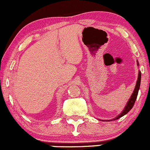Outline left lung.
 I'll use <instances>...</instances> for the list:
<instances>
[{"label": "left lung", "mask_w": 150, "mask_h": 150, "mask_svg": "<svg viewBox=\"0 0 150 150\" xmlns=\"http://www.w3.org/2000/svg\"><path fill=\"white\" fill-rule=\"evenodd\" d=\"M137 66H139V62H138V61H137ZM140 84H141V71H139L138 79H137V84H136L135 89H134V92H133L132 96H131V98H129V101H128L127 104H126V107L124 108L123 110L122 111L121 113H120V115H118V116L116 117V118H114V119H112V121H114V120L119 119L120 118L123 117V115H126V113H128V112H129V111H130L131 110H132V108H133V106H134V103H135L136 100H137V95H138V92H139V87H140ZM112 120H111V121H112Z\"/></svg>", "instance_id": "1"}]
</instances>
